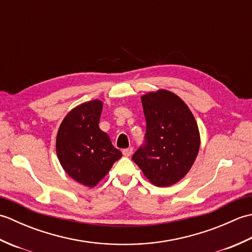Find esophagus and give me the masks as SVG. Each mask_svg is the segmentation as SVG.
<instances>
[{
	"mask_svg": "<svg viewBox=\"0 0 252 252\" xmlns=\"http://www.w3.org/2000/svg\"><path fill=\"white\" fill-rule=\"evenodd\" d=\"M132 153H133V148L132 147L126 148V149H123V151H122L123 156H126V157H130L131 155H132Z\"/></svg>",
	"mask_w": 252,
	"mask_h": 252,
	"instance_id": "1",
	"label": "esophagus"
}]
</instances>
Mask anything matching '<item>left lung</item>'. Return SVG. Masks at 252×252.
I'll return each mask as SVG.
<instances>
[{
  "mask_svg": "<svg viewBox=\"0 0 252 252\" xmlns=\"http://www.w3.org/2000/svg\"><path fill=\"white\" fill-rule=\"evenodd\" d=\"M146 119V144L132 160L145 178L158 187L180 182L194 164L200 133L192 112L180 96L168 90L141 96Z\"/></svg>",
  "mask_w": 252,
  "mask_h": 252,
  "instance_id": "1",
  "label": "left lung"
}]
</instances>
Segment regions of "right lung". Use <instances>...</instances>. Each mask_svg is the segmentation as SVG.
Wrapping results in <instances>:
<instances>
[{
    "label": "right lung",
    "instance_id": "1",
    "mask_svg": "<svg viewBox=\"0 0 252 252\" xmlns=\"http://www.w3.org/2000/svg\"><path fill=\"white\" fill-rule=\"evenodd\" d=\"M103 101L93 99L68 112L56 136V154L63 169L84 186L97 185L122 154L99 129Z\"/></svg>",
    "mask_w": 252,
    "mask_h": 252
}]
</instances>
